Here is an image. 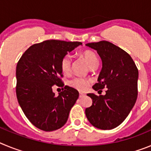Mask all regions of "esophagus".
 <instances>
[{
    "label": "esophagus",
    "mask_w": 151,
    "mask_h": 151,
    "mask_svg": "<svg viewBox=\"0 0 151 151\" xmlns=\"http://www.w3.org/2000/svg\"><path fill=\"white\" fill-rule=\"evenodd\" d=\"M84 96H85V93H82V92H79V97H83Z\"/></svg>",
    "instance_id": "1"
}]
</instances>
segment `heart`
Returning <instances> with one entry per match:
<instances>
[{
  "instance_id": "b5f03b06",
  "label": "heart",
  "mask_w": 151,
  "mask_h": 151,
  "mask_svg": "<svg viewBox=\"0 0 151 151\" xmlns=\"http://www.w3.org/2000/svg\"><path fill=\"white\" fill-rule=\"evenodd\" d=\"M82 57L84 58L89 67L91 69L92 67L97 66L98 60L94 54V52L91 51V50H85L82 53ZM71 66H72V60L71 57L69 55H65L60 61V69L61 71L65 74H68L71 71ZM91 80L88 78H82V77H75L69 81V85L74 88L77 89L78 91H85L88 88L90 85Z\"/></svg>"
}]
</instances>
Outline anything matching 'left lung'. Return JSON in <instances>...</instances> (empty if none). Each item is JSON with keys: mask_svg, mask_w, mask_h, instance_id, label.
<instances>
[{"mask_svg": "<svg viewBox=\"0 0 151 151\" xmlns=\"http://www.w3.org/2000/svg\"><path fill=\"white\" fill-rule=\"evenodd\" d=\"M97 50L102 69L93 88L98 92L106 88L105 95L88 94L92 105L85 115L92 125L103 130L117 127L128 116L138 97V70L127 52L109 41L86 44Z\"/></svg>", "mask_w": 151, "mask_h": 151, "instance_id": "8db88e82", "label": "left lung"}]
</instances>
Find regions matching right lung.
I'll return each instance as SVG.
<instances>
[{
    "label": "right lung",
    "mask_w": 151,
    "mask_h": 151,
    "mask_svg": "<svg viewBox=\"0 0 151 151\" xmlns=\"http://www.w3.org/2000/svg\"><path fill=\"white\" fill-rule=\"evenodd\" d=\"M82 43L47 40L35 44L25 51L17 65V93L19 104L32 125L51 132L65 125L69 111L78 99V91L64 86L60 61ZM64 87L58 96L52 87Z\"/></svg>",
    "instance_id": "obj_1"
}]
</instances>
